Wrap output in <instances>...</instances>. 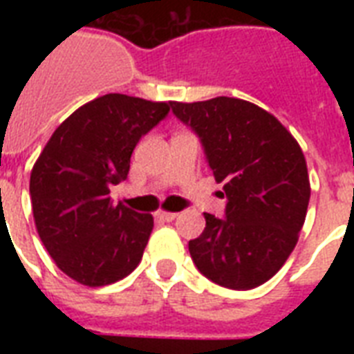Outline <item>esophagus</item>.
Instances as JSON below:
<instances>
[{"mask_svg":"<svg viewBox=\"0 0 354 354\" xmlns=\"http://www.w3.org/2000/svg\"><path fill=\"white\" fill-rule=\"evenodd\" d=\"M156 216H158V218L163 222H171L176 218L178 213H171V211H158V213H156Z\"/></svg>","mask_w":354,"mask_h":354,"instance_id":"esophagus-1","label":"esophagus"}]
</instances>
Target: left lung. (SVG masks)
Instances as JSON below:
<instances>
[{"label": "left lung", "mask_w": 354, "mask_h": 354, "mask_svg": "<svg viewBox=\"0 0 354 354\" xmlns=\"http://www.w3.org/2000/svg\"><path fill=\"white\" fill-rule=\"evenodd\" d=\"M171 108L200 136L227 196L226 218L204 213L205 230L189 241L196 268L233 290L263 285L290 257L305 224L310 182L301 147L250 101L215 97Z\"/></svg>", "instance_id": "1"}]
</instances>
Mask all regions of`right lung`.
I'll return each mask as SVG.
<instances>
[{"label": "right lung", "mask_w": 354, "mask_h": 354, "mask_svg": "<svg viewBox=\"0 0 354 354\" xmlns=\"http://www.w3.org/2000/svg\"><path fill=\"white\" fill-rule=\"evenodd\" d=\"M169 102L108 93L77 108L53 132L30 171L36 232L55 264L84 286H104L136 270L154 218L113 204L141 136Z\"/></svg>", "instance_id": "1"}]
</instances>
